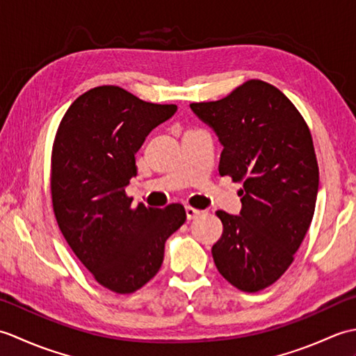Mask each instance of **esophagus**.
Here are the masks:
<instances>
[{
	"instance_id": "obj_1",
	"label": "esophagus",
	"mask_w": 356,
	"mask_h": 356,
	"mask_svg": "<svg viewBox=\"0 0 356 356\" xmlns=\"http://www.w3.org/2000/svg\"><path fill=\"white\" fill-rule=\"evenodd\" d=\"M185 211H186V217H188V220H193V218H195V217H199L200 216V213L202 211L200 209H195V208H193V207H185Z\"/></svg>"
}]
</instances>
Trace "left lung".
<instances>
[{
  "label": "left lung",
  "mask_w": 356,
  "mask_h": 356,
  "mask_svg": "<svg viewBox=\"0 0 356 356\" xmlns=\"http://www.w3.org/2000/svg\"><path fill=\"white\" fill-rule=\"evenodd\" d=\"M190 107L222 142L218 172L243 184L240 216L216 213L223 232L211 249L214 263L237 289L259 292L291 266L312 222L318 162L311 130L297 107L260 79Z\"/></svg>",
  "instance_id": "obj_1"
}]
</instances>
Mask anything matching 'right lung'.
Listing matches in <instances>:
<instances>
[{
    "label": "right lung",
    "mask_w": 356,
    "mask_h": 356,
    "mask_svg": "<svg viewBox=\"0 0 356 356\" xmlns=\"http://www.w3.org/2000/svg\"><path fill=\"white\" fill-rule=\"evenodd\" d=\"M174 104L139 99L118 86L88 90L65 111L53 140L50 191L59 229L97 283L133 293L163 261L165 241L186 220L184 205L131 207L125 186L148 133Z\"/></svg>",
    "instance_id": "obj_1"
}]
</instances>
